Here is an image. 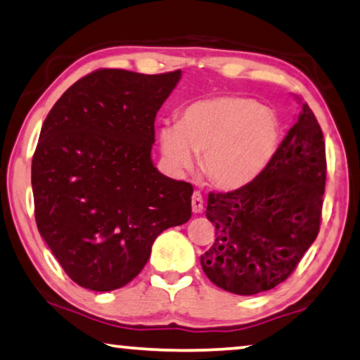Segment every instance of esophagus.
<instances>
[{
	"label": "esophagus",
	"mask_w": 360,
	"mask_h": 360,
	"mask_svg": "<svg viewBox=\"0 0 360 360\" xmlns=\"http://www.w3.org/2000/svg\"><path fill=\"white\" fill-rule=\"evenodd\" d=\"M202 207H204L202 195L199 191H195V193H193V196H191V209H193V212L199 214V212L202 211Z\"/></svg>",
	"instance_id": "esophagus-1"
}]
</instances>
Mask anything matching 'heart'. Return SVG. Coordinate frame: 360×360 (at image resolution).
<instances>
[{
    "label": "heart",
    "instance_id": "b5f03b06",
    "mask_svg": "<svg viewBox=\"0 0 360 360\" xmlns=\"http://www.w3.org/2000/svg\"><path fill=\"white\" fill-rule=\"evenodd\" d=\"M280 120L270 108L236 95L196 99L179 110L176 124L158 130L159 151L175 174L201 170L212 185L236 190L261 175L280 146Z\"/></svg>",
    "mask_w": 360,
    "mask_h": 360
}]
</instances>
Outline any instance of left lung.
I'll return each mask as SVG.
<instances>
[{"label": "left lung", "mask_w": 360, "mask_h": 360, "mask_svg": "<svg viewBox=\"0 0 360 360\" xmlns=\"http://www.w3.org/2000/svg\"><path fill=\"white\" fill-rule=\"evenodd\" d=\"M300 103L296 124L264 172L235 191L207 196L206 217L217 238L201 256V267L225 291L251 296L275 288L319 235L325 141L312 109Z\"/></svg>", "instance_id": "8db88e82"}]
</instances>
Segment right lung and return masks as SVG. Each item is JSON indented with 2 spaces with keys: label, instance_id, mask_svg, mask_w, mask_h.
<instances>
[{
  "label": "right lung",
  "instance_id": "right-lung-1",
  "mask_svg": "<svg viewBox=\"0 0 360 360\" xmlns=\"http://www.w3.org/2000/svg\"><path fill=\"white\" fill-rule=\"evenodd\" d=\"M180 77L99 69L43 122L32 159L37 226L86 290L122 288L146 265L154 240L191 217L193 186L151 161L154 119Z\"/></svg>",
  "mask_w": 360,
  "mask_h": 360
}]
</instances>
